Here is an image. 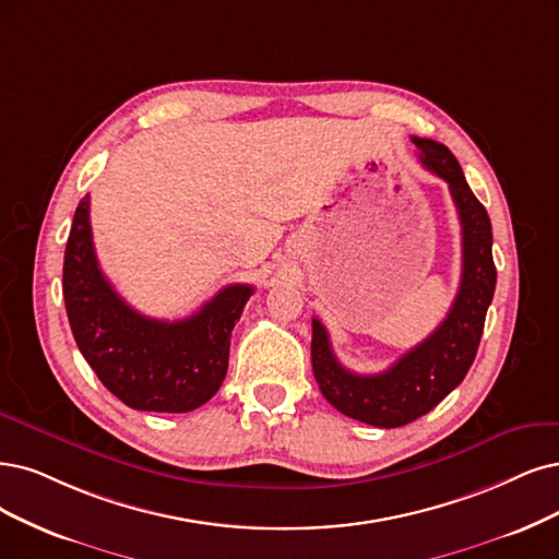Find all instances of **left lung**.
<instances>
[{"mask_svg":"<svg viewBox=\"0 0 559 559\" xmlns=\"http://www.w3.org/2000/svg\"><path fill=\"white\" fill-rule=\"evenodd\" d=\"M426 168L449 183L463 233L461 287L447 318L426 341L378 376L347 370L334 355L324 324L313 318L311 359L322 396L345 417L399 428L424 417L456 389L477 357L486 311L492 301V230L486 206L474 198L461 165L442 142L412 135Z\"/></svg>","mask_w":559,"mask_h":559,"instance_id":"obj_1","label":"left lung"}]
</instances>
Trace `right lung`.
Returning a JSON list of instances; mask_svg holds the SVG:
<instances>
[{
  "label": "right lung",
  "mask_w": 559,
  "mask_h": 559,
  "mask_svg": "<svg viewBox=\"0 0 559 559\" xmlns=\"http://www.w3.org/2000/svg\"><path fill=\"white\" fill-rule=\"evenodd\" d=\"M251 285H227L198 313L165 322L138 313L103 276L80 200L64 253V301L82 357L110 394L133 409L191 412L221 389L230 334Z\"/></svg>",
  "instance_id": "obj_1"
}]
</instances>
